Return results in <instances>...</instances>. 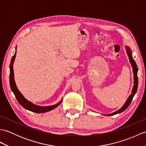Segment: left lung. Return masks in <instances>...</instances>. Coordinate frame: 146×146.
Here are the masks:
<instances>
[{
	"label": "left lung",
	"instance_id": "obj_1",
	"mask_svg": "<svg viewBox=\"0 0 146 146\" xmlns=\"http://www.w3.org/2000/svg\"><path fill=\"white\" fill-rule=\"evenodd\" d=\"M125 49H126V52L127 54L129 59L130 61V63L131 64V66L132 67V70H133V73H134V86H133L132 88V94L129 95V97H128L127 100H126L125 103L124 105L121 107L119 110H118L117 111H115L113 113H111L108 115H108V116H110V115H115L117 113H122V111L126 110L127 107L129 106L130 104H131V102L132 100V98L134 97V96L136 94L137 90V87H138V77H137V71H138V68L137 66V64L135 63V61H134V59L132 58V53L131 52V49H130L129 46H125Z\"/></svg>",
	"mask_w": 146,
	"mask_h": 146
}]
</instances>
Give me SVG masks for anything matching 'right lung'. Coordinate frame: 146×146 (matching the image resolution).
Listing matches in <instances>:
<instances>
[{"mask_svg": "<svg viewBox=\"0 0 146 146\" xmlns=\"http://www.w3.org/2000/svg\"><path fill=\"white\" fill-rule=\"evenodd\" d=\"M17 49V47L15 48ZM15 55H16V51H15L14 55L12 56V60L11 61V64H10V76H9V81H10V86L11 88L12 92L14 93L15 98H16L17 100L18 101L19 103L23 106L25 109L28 110L29 111H31L35 113H44L47 112V111H50L54 108H56L58 107L59 105H60L62 102V99L60 102H59L58 104L53 105H50V106H39V105H37L33 104L32 102L30 101H28L26 98H24L23 94L19 90L16 84H15V80H14V70H13V64L15 58Z\"/></svg>", "mask_w": 146, "mask_h": 146, "instance_id": "right-lung-1", "label": "right lung"}]
</instances>
